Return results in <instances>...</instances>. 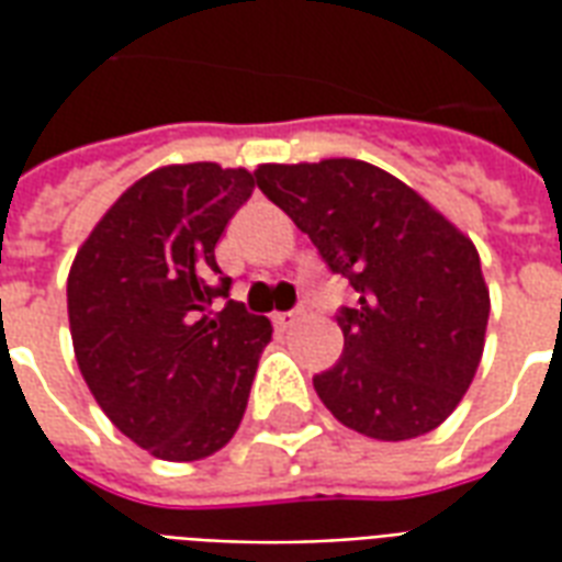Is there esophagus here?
Returning a JSON list of instances; mask_svg holds the SVG:
<instances>
[{"instance_id": "34e87169", "label": "esophagus", "mask_w": 562, "mask_h": 562, "mask_svg": "<svg viewBox=\"0 0 562 562\" xmlns=\"http://www.w3.org/2000/svg\"><path fill=\"white\" fill-rule=\"evenodd\" d=\"M301 318H304V310H292V313H277L273 322H277L280 328H292V325H297Z\"/></svg>"}]
</instances>
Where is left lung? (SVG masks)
Instances as JSON below:
<instances>
[{"label":"left lung","instance_id":"1","mask_svg":"<svg viewBox=\"0 0 562 562\" xmlns=\"http://www.w3.org/2000/svg\"><path fill=\"white\" fill-rule=\"evenodd\" d=\"M256 183L358 292L337 316L340 361L313 379L330 415L382 442L436 430L484 352L491 294L475 244L370 161L258 165Z\"/></svg>","mask_w":562,"mask_h":562}]
</instances>
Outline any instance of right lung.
<instances>
[{
    "label": "right lung",
    "mask_w": 562,
    "mask_h": 562,
    "mask_svg": "<svg viewBox=\"0 0 562 562\" xmlns=\"http://www.w3.org/2000/svg\"><path fill=\"white\" fill-rule=\"evenodd\" d=\"M246 168L165 165L116 198L68 270V328L102 413L153 458L192 463L237 434L270 322L228 301L225 225L252 195Z\"/></svg>",
    "instance_id": "right-lung-1"
}]
</instances>
